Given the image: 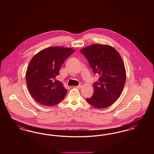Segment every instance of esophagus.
<instances>
[{"mask_svg": "<svg viewBox=\"0 0 154 154\" xmlns=\"http://www.w3.org/2000/svg\"><path fill=\"white\" fill-rule=\"evenodd\" d=\"M75 87L76 88H77V89H80V88H82V85H80L76 86V87Z\"/></svg>", "mask_w": 154, "mask_h": 154, "instance_id": "34e87169", "label": "esophagus"}]
</instances>
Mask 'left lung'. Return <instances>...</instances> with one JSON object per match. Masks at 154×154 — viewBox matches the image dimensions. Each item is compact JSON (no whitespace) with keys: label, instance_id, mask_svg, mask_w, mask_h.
Segmentation results:
<instances>
[{"label":"left lung","instance_id":"obj_1","mask_svg":"<svg viewBox=\"0 0 154 154\" xmlns=\"http://www.w3.org/2000/svg\"><path fill=\"white\" fill-rule=\"evenodd\" d=\"M95 74L94 92L87 102L96 109H104L117 101L121 95L126 78L124 61L119 52L109 45L94 44L81 49Z\"/></svg>","mask_w":154,"mask_h":154}]
</instances>
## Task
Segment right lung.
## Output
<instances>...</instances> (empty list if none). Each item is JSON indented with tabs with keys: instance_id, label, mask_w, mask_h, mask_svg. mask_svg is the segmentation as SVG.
<instances>
[{
	"instance_id": "right-lung-1",
	"label": "right lung",
	"mask_w": 154,
	"mask_h": 154,
	"mask_svg": "<svg viewBox=\"0 0 154 154\" xmlns=\"http://www.w3.org/2000/svg\"><path fill=\"white\" fill-rule=\"evenodd\" d=\"M74 52L71 48L51 47L38 52L30 60L26 81L30 95L36 102L53 106L63 99L67 90L57 77L65 60Z\"/></svg>"
}]
</instances>
